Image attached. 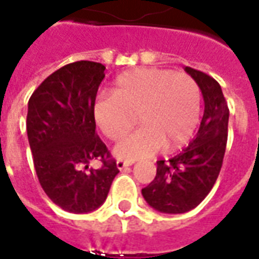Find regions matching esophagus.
Here are the masks:
<instances>
[{"label": "esophagus", "instance_id": "obj_1", "mask_svg": "<svg viewBox=\"0 0 259 259\" xmlns=\"http://www.w3.org/2000/svg\"><path fill=\"white\" fill-rule=\"evenodd\" d=\"M132 164H133V162H129V160H122V159L116 160V167L119 168V170H123V168L129 167Z\"/></svg>", "mask_w": 259, "mask_h": 259}]
</instances>
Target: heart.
Masks as SVG:
<instances>
[{
	"instance_id": "1",
	"label": "heart",
	"mask_w": 259,
	"mask_h": 259,
	"mask_svg": "<svg viewBox=\"0 0 259 259\" xmlns=\"http://www.w3.org/2000/svg\"><path fill=\"white\" fill-rule=\"evenodd\" d=\"M202 96L196 82L187 74L168 70H135L120 75L112 96L93 104V118L107 139L119 140L137 122L135 133L115 145L118 159L135 162L148 158L163 147H183L199 123Z\"/></svg>"
}]
</instances>
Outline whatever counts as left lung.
I'll return each instance as SVG.
<instances>
[{
	"label": "left lung",
	"mask_w": 259,
	"mask_h": 259,
	"mask_svg": "<svg viewBox=\"0 0 259 259\" xmlns=\"http://www.w3.org/2000/svg\"><path fill=\"white\" fill-rule=\"evenodd\" d=\"M202 92L204 114L195 139L183 152L158 160L156 176L141 189L145 202L159 212L183 214L195 208L217 181L225 155L229 110L214 78L185 67Z\"/></svg>",
	"instance_id": "obj_1"
}]
</instances>
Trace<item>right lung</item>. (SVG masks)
Wrapping results in <instances>:
<instances>
[{
  "label": "right lung",
  "mask_w": 259,
  "mask_h": 259,
  "mask_svg": "<svg viewBox=\"0 0 259 259\" xmlns=\"http://www.w3.org/2000/svg\"><path fill=\"white\" fill-rule=\"evenodd\" d=\"M105 67L81 60L61 67L28 100L27 136L38 180L48 198L83 214L105 202L119 170L96 133L93 104ZM92 160L103 166L89 167Z\"/></svg>",
  "instance_id": "1"
}]
</instances>
